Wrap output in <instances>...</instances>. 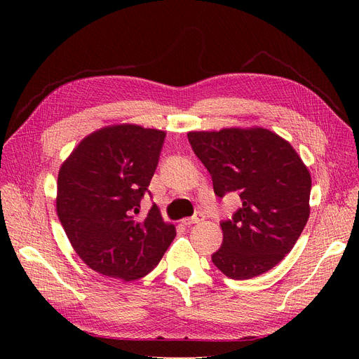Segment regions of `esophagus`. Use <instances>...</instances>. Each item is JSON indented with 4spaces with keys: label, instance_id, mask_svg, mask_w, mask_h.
<instances>
[{
    "label": "esophagus",
    "instance_id": "1",
    "mask_svg": "<svg viewBox=\"0 0 359 359\" xmlns=\"http://www.w3.org/2000/svg\"><path fill=\"white\" fill-rule=\"evenodd\" d=\"M203 214L202 212H194V215L193 217H189V219H184L182 220V223L184 224H187V226H190V224H194V223H199V222H202L203 220Z\"/></svg>",
    "mask_w": 359,
    "mask_h": 359
}]
</instances>
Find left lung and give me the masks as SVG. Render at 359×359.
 <instances>
[{"label": "left lung", "mask_w": 359, "mask_h": 359, "mask_svg": "<svg viewBox=\"0 0 359 359\" xmlns=\"http://www.w3.org/2000/svg\"><path fill=\"white\" fill-rule=\"evenodd\" d=\"M219 198L236 191L241 208L222 222L223 244L211 256L233 280L266 273L298 241L310 215L311 177L292 145L262 127L189 132Z\"/></svg>", "instance_id": "obj_1"}]
</instances>
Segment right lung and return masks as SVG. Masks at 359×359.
<instances>
[{"instance_id": "obj_1", "label": "right lung", "mask_w": 359, "mask_h": 359, "mask_svg": "<svg viewBox=\"0 0 359 359\" xmlns=\"http://www.w3.org/2000/svg\"><path fill=\"white\" fill-rule=\"evenodd\" d=\"M166 133L136 124L107 126L83 137L58 172L57 212L72 247L95 273L145 277L175 238L157 205L139 217Z\"/></svg>"}]
</instances>
